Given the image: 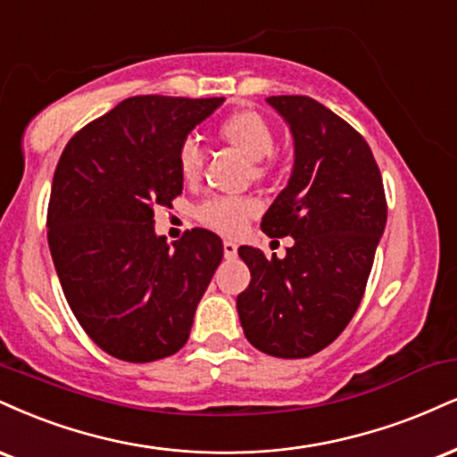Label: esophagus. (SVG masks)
I'll return each instance as SVG.
<instances>
[{"label": "esophagus", "mask_w": 457, "mask_h": 457, "mask_svg": "<svg viewBox=\"0 0 457 457\" xmlns=\"http://www.w3.org/2000/svg\"><path fill=\"white\" fill-rule=\"evenodd\" d=\"M236 253H238V245H236L234 240H225V243H223V255H225V260H234Z\"/></svg>", "instance_id": "34e87169"}]
</instances>
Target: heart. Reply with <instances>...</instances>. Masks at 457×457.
<instances>
[{
	"label": "heart",
	"instance_id": "heart-1",
	"mask_svg": "<svg viewBox=\"0 0 457 457\" xmlns=\"http://www.w3.org/2000/svg\"><path fill=\"white\" fill-rule=\"evenodd\" d=\"M217 136L225 145L234 146L236 151L253 163V174L263 179L270 172L268 157L274 153V131L266 119L255 110H236L228 114L217 128ZM176 166L185 183H195L204 168V155L195 140H185L176 153ZM257 212V204L249 197H212L197 208V219L208 228L221 234H238L253 214Z\"/></svg>",
	"mask_w": 457,
	"mask_h": 457
}]
</instances>
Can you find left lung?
<instances>
[{
  "label": "left lung",
  "mask_w": 457,
  "mask_h": 457,
  "mask_svg": "<svg viewBox=\"0 0 457 457\" xmlns=\"http://www.w3.org/2000/svg\"><path fill=\"white\" fill-rule=\"evenodd\" d=\"M266 102L291 131L294 168L262 229L270 238L291 236L294 246L270 260L240 246L251 283L236 309L253 347L294 360L326 349L355 315L387 204L370 146L347 120L306 96Z\"/></svg>",
  "instance_id": "1"
}]
</instances>
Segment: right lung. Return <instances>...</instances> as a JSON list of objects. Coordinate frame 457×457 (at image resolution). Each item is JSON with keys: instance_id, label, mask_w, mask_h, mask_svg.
Segmentation results:
<instances>
[{"instance_id": "add662e5", "label": "right lung", "mask_w": 457, "mask_h": 457, "mask_svg": "<svg viewBox=\"0 0 457 457\" xmlns=\"http://www.w3.org/2000/svg\"><path fill=\"white\" fill-rule=\"evenodd\" d=\"M225 97L136 96L82 128L53 176L48 246L65 300L97 347L145 364L189 338L223 260L217 234L195 228L170 246L155 208L183 194L176 153Z\"/></svg>"}]
</instances>
